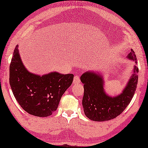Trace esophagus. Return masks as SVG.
<instances>
[{"label": "esophagus", "mask_w": 148, "mask_h": 148, "mask_svg": "<svg viewBox=\"0 0 148 148\" xmlns=\"http://www.w3.org/2000/svg\"><path fill=\"white\" fill-rule=\"evenodd\" d=\"M80 78H79V76H75L74 79H73V84L74 85H78V84L80 83Z\"/></svg>", "instance_id": "obj_1"}]
</instances>
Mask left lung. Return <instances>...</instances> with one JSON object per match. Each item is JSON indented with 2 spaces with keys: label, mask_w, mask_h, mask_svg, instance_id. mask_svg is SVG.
I'll list each match as a JSON object with an SVG mask.
<instances>
[{
  "label": "left lung",
  "mask_w": 148,
  "mask_h": 148,
  "mask_svg": "<svg viewBox=\"0 0 148 148\" xmlns=\"http://www.w3.org/2000/svg\"><path fill=\"white\" fill-rule=\"evenodd\" d=\"M127 58L136 61L134 51L131 49ZM138 67L134 66V74L121 94L114 97H109L104 90L103 78L94 72H86L81 76L84 84L83 104L86 116L93 121L103 122L119 116L130 103L137 88Z\"/></svg>",
  "instance_id": "1"
}]
</instances>
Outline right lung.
I'll use <instances>...</instances> for the list:
<instances>
[{
    "label": "right lung",
    "mask_w": 148,
    "mask_h": 148,
    "mask_svg": "<svg viewBox=\"0 0 148 148\" xmlns=\"http://www.w3.org/2000/svg\"><path fill=\"white\" fill-rule=\"evenodd\" d=\"M73 77V74L58 72L42 76L29 73L22 62L18 45L16 46L10 65L9 82L17 102L29 114L39 117L51 115Z\"/></svg>",
    "instance_id": "right-lung-1"
}]
</instances>
